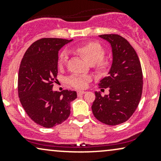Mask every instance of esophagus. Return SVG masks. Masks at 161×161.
Listing matches in <instances>:
<instances>
[{"label": "esophagus", "mask_w": 161, "mask_h": 161, "mask_svg": "<svg viewBox=\"0 0 161 161\" xmlns=\"http://www.w3.org/2000/svg\"><path fill=\"white\" fill-rule=\"evenodd\" d=\"M85 93H86V92H85V91H78V92H77V95H78V96L82 95H84Z\"/></svg>", "instance_id": "34e87169"}]
</instances>
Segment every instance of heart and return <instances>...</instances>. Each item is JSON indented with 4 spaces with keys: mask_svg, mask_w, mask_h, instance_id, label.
I'll use <instances>...</instances> for the list:
<instances>
[{
    "mask_svg": "<svg viewBox=\"0 0 161 161\" xmlns=\"http://www.w3.org/2000/svg\"><path fill=\"white\" fill-rule=\"evenodd\" d=\"M74 51L81 55L85 60L90 64H95V68L100 72H105L108 70L110 63L107 58H104L105 50L101 44L96 42H89L75 46ZM69 59V51L64 50L58 57V66L60 67L65 64ZM91 80L89 75L74 74L68 79V83L75 88L82 89L88 86Z\"/></svg>",
    "mask_w": 161,
    "mask_h": 161,
    "instance_id": "b5f03b06",
    "label": "heart"
}]
</instances>
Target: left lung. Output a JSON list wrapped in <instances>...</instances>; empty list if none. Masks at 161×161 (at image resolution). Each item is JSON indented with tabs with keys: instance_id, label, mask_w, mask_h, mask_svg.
<instances>
[{
	"instance_id": "1",
	"label": "left lung",
	"mask_w": 161,
	"mask_h": 161,
	"mask_svg": "<svg viewBox=\"0 0 161 161\" xmlns=\"http://www.w3.org/2000/svg\"><path fill=\"white\" fill-rule=\"evenodd\" d=\"M112 47L113 64L108 76L100 81L99 88L109 90L101 96L95 92L92 110L96 119L109 125L127 121L141 100L143 75L137 53L125 38L119 35H101Z\"/></svg>"
}]
</instances>
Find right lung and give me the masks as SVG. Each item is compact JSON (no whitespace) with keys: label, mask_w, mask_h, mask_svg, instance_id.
Returning a JSON list of instances; mask_svg holds the SVG:
<instances>
[{"label":"right lung","mask_w":161,"mask_h":161,"mask_svg":"<svg viewBox=\"0 0 161 161\" xmlns=\"http://www.w3.org/2000/svg\"><path fill=\"white\" fill-rule=\"evenodd\" d=\"M72 40L44 38L30 45L20 63L18 95L25 111L37 124L52 128L70 114V102L77 97L74 91L53 92L58 52Z\"/></svg>","instance_id":"right-lung-1"}]
</instances>
